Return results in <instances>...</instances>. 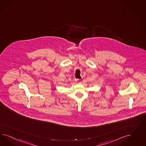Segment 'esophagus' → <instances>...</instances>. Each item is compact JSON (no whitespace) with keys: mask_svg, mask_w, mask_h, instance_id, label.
<instances>
[{"mask_svg":"<svg viewBox=\"0 0 146 146\" xmlns=\"http://www.w3.org/2000/svg\"><path fill=\"white\" fill-rule=\"evenodd\" d=\"M75 81L78 83V84H80L82 82V80L81 79H76L75 80Z\"/></svg>","mask_w":146,"mask_h":146,"instance_id":"34e87169","label":"esophagus"}]
</instances>
